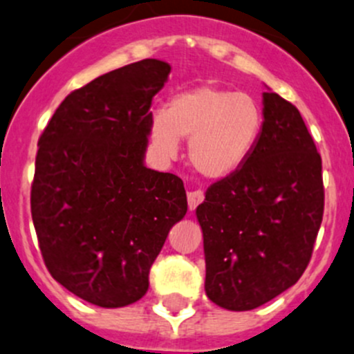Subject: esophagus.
Wrapping results in <instances>:
<instances>
[{"label":"esophagus","instance_id":"esophagus-1","mask_svg":"<svg viewBox=\"0 0 354 354\" xmlns=\"http://www.w3.org/2000/svg\"><path fill=\"white\" fill-rule=\"evenodd\" d=\"M203 201H204V192L201 191V189H196V191L187 192V204H189V209L191 211H194Z\"/></svg>","mask_w":354,"mask_h":354}]
</instances>
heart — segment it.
I'll list each match as a JSON object with an SVG mask.
<instances>
[{"mask_svg": "<svg viewBox=\"0 0 354 354\" xmlns=\"http://www.w3.org/2000/svg\"><path fill=\"white\" fill-rule=\"evenodd\" d=\"M261 104L252 95L206 83L170 97L150 119L151 141L167 155L189 140V160L207 178L235 172L249 158L262 131Z\"/></svg>", "mask_w": 354, "mask_h": 354, "instance_id": "1", "label": "heart"}]
</instances>
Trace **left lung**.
<instances>
[{"label":"left lung","instance_id":"8db88e82","mask_svg":"<svg viewBox=\"0 0 354 354\" xmlns=\"http://www.w3.org/2000/svg\"><path fill=\"white\" fill-rule=\"evenodd\" d=\"M249 158L214 182L196 214L206 290L227 310H252L301 278L324 214L322 158L293 104L264 92Z\"/></svg>","mask_w":354,"mask_h":354}]
</instances>
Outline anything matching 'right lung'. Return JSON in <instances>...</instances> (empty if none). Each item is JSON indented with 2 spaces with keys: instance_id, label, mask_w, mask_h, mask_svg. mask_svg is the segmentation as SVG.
<instances>
[{
  "instance_id": "obj_1",
  "label": "right lung",
  "mask_w": 354,
  "mask_h": 354,
  "mask_svg": "<svg viewBox=\"0 0 354 354\" xmlns=\"http://www.w3.org/2000/svg\"><path fill=\"white\" fill-rule=\"evenodd\" d=\"M169 73L143 59L98 76L61 102L39 138L30 209L44 262L98 307L147 293L151 264L187 211L182 178L143 163L151 100Z\"/></svg>"
}]
</instances>
